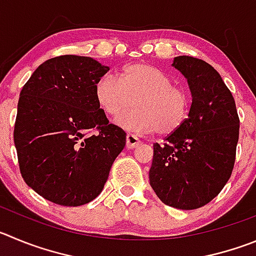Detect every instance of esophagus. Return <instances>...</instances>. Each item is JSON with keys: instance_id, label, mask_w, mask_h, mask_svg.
Listing matches in <instances>:
<instances>
[{"instance_id": "esophagus-1", "label": "esophagus", "mask_w": 256, "mask_h": 256, "mask_svg": "<svg viewBox=\"0 0 256 256\" xmlns=\"http://www.w3.org/2000/svg\"><path fill=\"white\" fill-rule=\"evenodd\" d=\"M139 144V138H136L132 134H128V136H126V148H128V149H134V148L138 146Z\"/></svg>"}]
</instances>
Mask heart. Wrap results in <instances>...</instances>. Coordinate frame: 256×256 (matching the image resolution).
<instances>
[{
  "mask_svg": "<svg viewBox=\"0 0 256 256\" xmlns=\"http://www.w3.org/2000/svg\"><path fill=\"white\" fill-rule=\"evenodd\" d=\"M96 100L102 111L117 118L136 101V108L117 120V125L136 132L170 135L184 124L190 97L173 84L168 74L150 64H131L114 77L106 74L97 82Z\"/></svg>",
  "mask_w": 256,
  "mask_h": 256,
  "instance_id": "b5f03b06",
  "label": "heart"
}]
</instances>
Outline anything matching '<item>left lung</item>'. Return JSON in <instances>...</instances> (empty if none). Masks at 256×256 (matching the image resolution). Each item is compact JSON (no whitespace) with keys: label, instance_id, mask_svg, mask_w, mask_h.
<instances>
[{"label":"left lung","instance_id":"8db88e82","mask_svg":"<svg viewBox=\"0 0 256 256\" xmlns=\"http://www.w3.org/2000/svg\"><path fill=\"white\" fill-rule=\"evenodd\" d=\"M172 66L187 78L192 104L184 124L163 145H152L150 186L166 206L196 210L211 202L230 179L240 120L214 66L187 56H176Z\"/></svg>","mask_w":256,"mask_h":256}]
</instances>
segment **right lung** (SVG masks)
I'll return each instance as SVG.
<instances>
[{"mask_svg": "<svg viewBox=\"0 0 256 256\" xmlns=\"http://www.w3.org/2000/svg\"><path fill=\"white\" fill-rule=\"evenodd\" d=\"M110 70L90 56L44 62L22 87L14 140L21 176L60 206H82L102 192L126 132L108 124L96 84Z\"/></svg>", "mask_w": 256, "mask_h": 256, "instance_id": "1", "label": "right lung"}]
</instances>
